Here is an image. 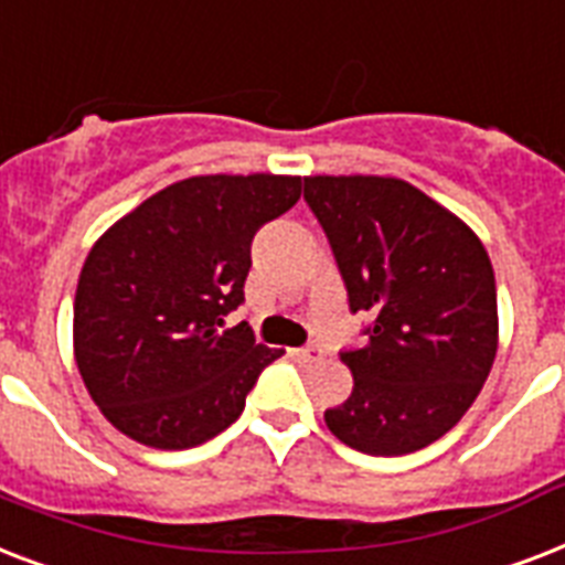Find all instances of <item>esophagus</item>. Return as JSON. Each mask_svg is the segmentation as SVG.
<instances>
[{
	"mask_svg": "<svg viewBox=\"0 0 565 565\" xmlns=\"http://www.w3.org/2000/svg\"><path fill=\"white\" fill-rule=\"evenodd\" d=\"M290 354L299 363H317V361H322V349H319V345H305V349H292Z\"/></svg>",
	"mask_w": 565,
	"mask_h": 565,
	"instance_id": "1",
	"label": "esophagus"
}]
</instances>
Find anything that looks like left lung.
<instances>
[{"mask_svg":"<svg viewBox=\"0 0 565 565\" xmlns=\"http://www.w3.org/2000/svg\"><path fill=\"white\" fill-rule=\"evenodd\" d=\"M366 345L343 352L352 395L326 411L340 443L398 457L455 428L499 352V301L487 248L460 216L390 175H308Z\"/></svg>","mask_w":565,"mask_h":565,"instance_id":"left-lung-1","label":"left lung"}]
</instances>
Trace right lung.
<instances>
[{
	"label": "right lung",
	"instance_id": "1",
	"mask_svg": "<svg viewBox=\"0 0 565 565\" xmlns=\"http://www.w3.org/2000/svg\"><path fill=\"white\" fill-rule=\"evenodd\" d=\"M299 195V175H193L93 243L75 287L73 352L114 428L181 451L237 422L281 352L225 317L243 301L257 228Z\"/></svg>",
	"mask_w": 565,
	"mask_h": 565
}]
</instances>
